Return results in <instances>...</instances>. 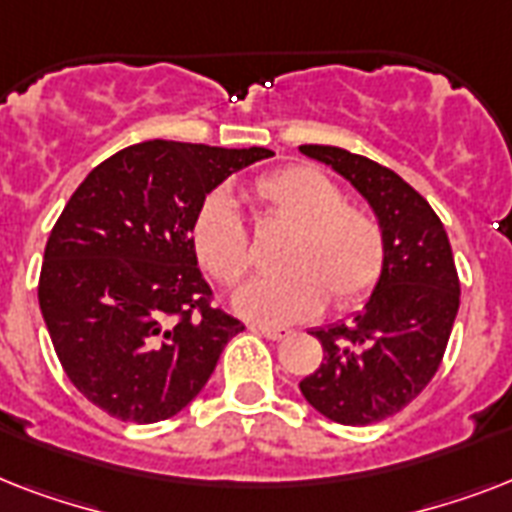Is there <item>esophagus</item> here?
Masks as SVG:
<instances>
[{"label": "esophagus", "instance_id": "esophagus-1", "mask_svg": "<svg viewBox=\"0 0 512 512\" xmlns=\"http://www.w3.org/2000/svg\"><path fill=\"white\" fill-rule=\"evenodd\" d=\"M252 332H260L263 337H268V340H284V337H289V329L284 327H271V324H252Z\"/></svg>", "mask_w": 512, "mask_h": 512}]
</instances>
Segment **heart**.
I'll list each match as a JSON object with an SVG mask.
<instances>
[{
  "label": "heart",
  "instance_id": "obj_1",
  "mask_svg": "<svg viewBox=\"0 0 512 512\" xmlns=\"http://www.w3.org/2000/svg\"><path fill=\"white\" fill-rule=\"evenodd\" d=\"M255 199L295 223L281 263L284 271L249 281L233 297L236 311L255 321H295L332 303H358L372 292L385 265V236L372 215L342 201L340 185L308 164L257 177ZM191 247L220 284H239L252 263L247 225L228 193L201 201L191 223Z\"/></svg>",
  "mask_w": 512,
  "mask_h": 512
}]
</instances>
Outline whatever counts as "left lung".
<instances>
[{
  "label": "left lung",
  "instance_id": "8db88e82",
  "mask_svg": "<svg viewBox=\"0 0 512 512\" xmlns=\"http://www.w3.org/2000/svg\"><path fill=\"white\" fill-rule=\"evenodd\" d=\"M300 154L345 177L385 236V265L364 311L313 329L324 361L300 382L329 420L372 425L412 404L441 366L460 308L452 244L428 201L388 167L337 146H300Z\"/></svg>",
  "mask_w": 512,
  "mask_h": 512
}]
</instances>
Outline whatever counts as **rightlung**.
Here are the masks:
<instances>
[{
    "label": "right lung",
    "instance_id": "1",
    "mask_svg": "<svg viewBox=\"0 0 512 512\" xmlns=\"http://www.w3.org/2000/svg\"><path fill=\"white\" fill-rule=\"evenodd\" d=\"M273 156L146 140L98 164L44 247L39 308L63 372L116 420H167L191 404L244 324L209 305L191 247L201 201Z\"/></svg>",
    "mask_w": 512,
    "mask_h": 512
}]
</instances>
